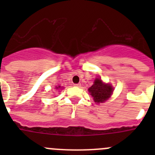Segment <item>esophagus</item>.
Masks as SVG:
<instances>
[{
	"mask_svg": "<svg viewBox=\"0 0 155 155\" xmlns=\"http://www.w3.org/2000/svg\"><path fill=\"white\" fill-rule=\"evenodd\" d=\"M74 85L75 87H81V84H79V83H78V84H74Z\"/></svg>",
	"mask_w": 155,
	"mask_h": 155,
	"instance_id": "obj_1",
	"label": "esophagus"
}]
</instances>
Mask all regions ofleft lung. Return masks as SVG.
<instances>
[{"label": "left lung", "mask_w": 155, "mask_h": 155, "mask_svg": "<svg viewBox=\"0 0 155 155\" xmlns=\"http://www.w3.org/2000/svg\"><path fill=\"white\" fill-rule=\"evenodd\" d=\"M113 87L110 84H105L100 78H95L93 85L88 88L90 94L92 96L94 102L103 103L109 99L113 94Z\"/></svg>", "instance_id": "obj_1"}]
</instances>
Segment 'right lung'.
Returning <instances> with one entry per match:
<instances>
[{
  "instance_id": "1",
  "label": "right lung",
  "mask_w": 155,
  "mask_h": 155,
  "mask_svg": "<svg viewBox=\"0 0 155 155\" xmlns=\"http://www.w3.org/2000/svg\"><path fill=\"white\" fill-rule=\"evenodd\" d=\"M55 88H56V89H57V90H61V88H63V87H61V86H60V85H59V86H57V87H56Z\"/></svg>"
}]
</instances>
